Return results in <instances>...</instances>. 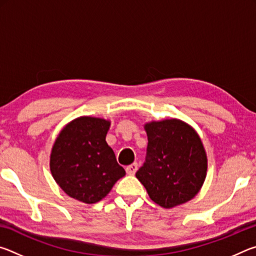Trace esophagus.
Here are the masks:
<instances>
[{
    "label": "esophagus",
    "mask_w": 256,
    "mask_h": 256,
    "mask_svg": "<svg viewBox=\"0 0 256 256\" xmlns=\"http://www.w3.org/2000/svg\"><path fill=\"white\" fill-rule=\"evenodd\" d=\"M125 170H126V172L128 175H134L138 170V164L136 162H133L132 164H130V166H128L126 168H125Z\"/></svg>",
    "instance_id": "34e87169"
}]
</instances>
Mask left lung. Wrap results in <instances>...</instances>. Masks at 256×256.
Returning a JSON list of instances; mask_svg holds the SVG:
<instances>
[{"mask_svg":"<svg viewBox=\"0 0 256 256\" xmlns=\"http://www.w3.org/2000/svg\"><path fill=\"white\" fill-rule=\"evenodd\" d=\"M146 157L136 172L151 200L164 209L183 204L196 196L204 183L208 159L196 130L170 118L144 125Z\"/></svg>","mask_w":256,"mask_h":256,"instance_id":"8db88e82","label":"left lung"}]
</instances>
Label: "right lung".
Returning a JSON list of instances; mask_svg holds the SVG:
<instances>
[{
  "instance_id": "right-lung-1",
  "label": "right lung",
  "mask_w": 256,
  "mask_h": 256,
  "mask_svg": "<svg viewBox=\"0 0 256 256\" xmlns=\"http://www.w3.org/2000/svg\"><path fill=\"white\" fill-rule=\"evenodd\" d=\"M110 122L81 116L66 124L52 148L50 167L68 196L88 204L105 198L125 175L106 142Z\"/></svg>"
}]
</instances>
